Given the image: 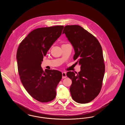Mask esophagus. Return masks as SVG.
Wrapping results in <instances>:
<instances>
[{
  "mask_svg": "<svg viewBox=\"0 0 125 125\" xmlns=\"http://www.w3.org/2000/svg\"><path fill=\"white\" fill-rule=\"evenodd\" d=\"M66 77V73L65 72H63L62 73V78L64 79Z\"/></svg>",
  "mask_w": 125,
  "mask_h": 125,
  "instance_id": "obj_1",
  "label": "esophagus"
}]
</instances>
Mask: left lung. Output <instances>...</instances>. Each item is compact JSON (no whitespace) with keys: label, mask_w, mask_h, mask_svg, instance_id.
<instances>
[{"label":"left lung","mask_w":125,"mask_h":125,"mask_svg":"<svg viewBox=\"0 0 125 125\" xmlns=\"http://www.w3.org/2000/svg\"><path fill=\"white\" fill-rule=\"evenodd\" d=\"M62 34H65L73 48L75 63L81 65V71L76 74L73 72L66 73L72 81V97L78 103H88L100 93L104 74L101 44L94 36L79 25L66 26Z\"/></svg>","instance_id":"1"}]
</instances>
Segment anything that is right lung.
I'll return each mask as SVG.
<instances>
[{"instance_id": "add662e5", "label": "right lung", "mask_w": 125, "mask_h": 125, "mask_svg": "<svg viewBox=\"0 0 125 125\" xmlns=\"http://www.w3.org/2000/svg\"><path fill=\"white\" fill-rule=\"evenodd\" d=\"M63 26L38 28L32 31L20 43L16 59L18 72L24 88L42 103L53 100L62 79L61 72L43 71L41 64L49 49L61 36Z\"/></svg>"}]
</instances>
